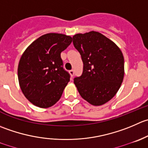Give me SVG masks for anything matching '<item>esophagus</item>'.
Returning a JSON list of instances; mask_svg holds the SVG:
<instances>
[{"label": "esophagus", "instance_id": "34e87169", "mask_svg": "<svg viewBox=\"0 0 148 148\" xmlns=\"http://www.w3.org/2000/svg\"><path fill=\"white\" fill-rule=\"evenodd\" d=\"M69 74H70V75H71V77H73V76H74V70H70V71H69Z\"/></svg>", "mask_w": 148, "mask_h": 148}]
</instances>
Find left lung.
I'll return each mask as SVG.
<instances>
[{
	"label": "left lung",
	"mask_w": 148,
	"mask_h": 148,
	"mask_svg": "<svg viewBox=\"0 0 148 148\" xmlns=\"http://www.w3.org/2000/svg\"><path fill=\"white\" fill-rule=\"evenodd\" d=\"M73 44L83 61L81 77L74 84L83 99L102 106L115 96L124 76V59L120 48L98 32L73 36Z\"/></svg>",
	"instance_id": "8db88e82"
}]
</instances>
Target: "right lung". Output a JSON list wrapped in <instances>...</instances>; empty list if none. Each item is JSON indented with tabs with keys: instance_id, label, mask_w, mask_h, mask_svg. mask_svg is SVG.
Here are the masks:
<instances>
[{
	"instance_id": "add662e5",
	"label": "right lung",
	"mask_w": 148,
	"mask_h": 148,
	"mask_svg": "<svg viewBox=\"0 0 148 148\" xmlns=\"http://www.w3.org/2000/svg\"><path fill=\"white\" fill-rule=\"evenodd\" d=\"M71 42L70 36L48 33L32 42L21 55L18 83L26 98L34 106L47 108L61 98L70 80L63 68L61 53Z\"/></svg>"
}]
</instances>
